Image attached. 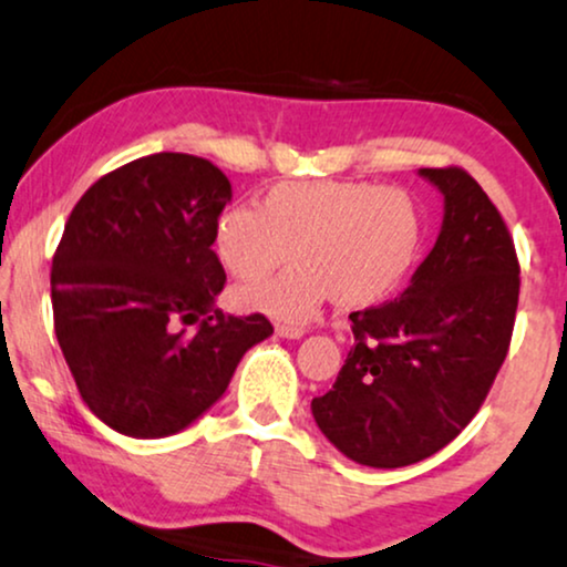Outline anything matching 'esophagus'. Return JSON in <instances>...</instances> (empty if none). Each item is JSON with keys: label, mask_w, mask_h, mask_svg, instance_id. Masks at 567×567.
Masks as SVG:
<instances>
[{"label": "esophagus", "mask_w": 567, "mask_h": 567, "mask_svg": "<svg viewBox=\"0 0 567 567\" xmlns=\"http://www.w3.org/2000/svg\"><path fill=\"white\" fill-rule=\"evenodd\" d=\"M276 333L284 339H302L305 337V328L302 326H286V323H278L276 326Z\"/></svg>", "instance_id": "obj_1"}]
</instances>
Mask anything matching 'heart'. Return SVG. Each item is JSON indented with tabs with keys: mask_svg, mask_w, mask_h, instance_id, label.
<instances>
[{
	"mask_svg": "<svg viewBox=\"0 0 567 567\" xmlns=\"http://www.w3.org/2000/svg\"><path fill=\"white\" fill-rule=\"evenodd\" d=\"M423 220L404 188L368 181H284L257 205H230L213 247L228 276L251 284L295 257L270 284L239 291V305L281 320H307L328 297L362 310L400 289L417 260Z\"/></svg>",
	"mask_w": 567,
	"mask_h": 567,
	"instance_id": "heart-1",
	"label": "heart"
}]
</instances>
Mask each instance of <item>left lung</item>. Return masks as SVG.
Returning a JSON list of instances; mask_svg holds the SVG:
<instances>
[{
	"instance_id": "left-lung-1",
	"label": "left lung",
	"mask_w": 567,
	"mask_h": 567,
	"mask_svg": "<svg viewBox=\"0 0 567 567\" xmlns=\"http://www.w3.org/2000/svg\"><path fill=\"white\" fill-rule=\"evenodd\" d=\"M444 226L394 302L352 312L354 344L312 400L328 442L370 467L431 457L476 417L513 339L520 262L507 223L463 167H423Z\"/></svg>"
}]
</instances>
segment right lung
Returning <instances> with one entry per match:
<instances>
[{"label": "right lung", "instance_id": "1", "mask_svg": "<svg viewBox=\"0 0 567 567\" xmlns=\"http://www.w3.org/2000/svg\"><path fill=\"white\" fill-rule=\"evenodd\" d=\"M228 202L209 159L159 152L104 173L70 213L52 257L54 333L81 400L117 433L186 429L272 333L262 312L213 307L226 286L213 230Z\"/></svg>", "mask_w": 567, "mask_h": 567}]
</instances>
